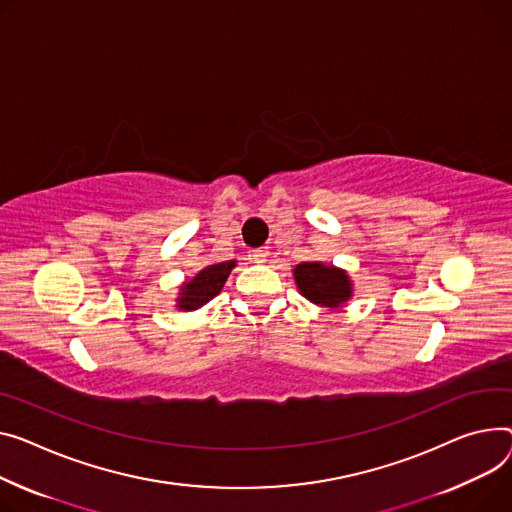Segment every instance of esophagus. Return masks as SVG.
Instances as JSON below:
<instances>
[{
  "label": "esophagus",
  "instance_id": "34e87169",
  "mask_svg": "<svg viewBox=\"0 0 512 512\" xmlns=\"http://www.w3.org/2000/svg\"><path fill=\"white\" fill-rule=\"evenodd\" d=\"M265 257H267V251H263V249H257V251L251 253V259L255 263H265Z\"/></svg>",
  "mask_w": 512,
  "mask_h": 512
}]
</instances>
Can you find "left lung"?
<instances>
[{
	"mask_svg": "<svg viewBox=\"0 0 512 512\" xmlns=\"http://www.w3.org/2000/svg\"><path fill=\"white\" fill-rule=\"evenodd\" d=\"M294 280L306 300L327 309H339L352 298V282L346 271L321 261L298 263L294 267Z\"/></svg>",
	"mask_w": 512,
	"mask_h": 512,
	"instance_id": "8db88e82",
	"label": "left lung"
}]
</instances>
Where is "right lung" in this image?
<instances>
[{"label": "right lung", "instance_id": "add662e5", "mask_svg": "<svg viewBox=\"0 0 512 512\" xmlns=\"http://www.w3.org/2000/svg\"><path fill=\"white\" fill-rule=\"evenodd\" d=\"M236 261H224L203 267L197 276H193L189 282L181 286L177 306L179 311H195L199 306L210 302L220 290L224 288V282L228 280L232 267Z\"/></svg>", "mask_w": 512, "mask_h": 512}]
</instances>
